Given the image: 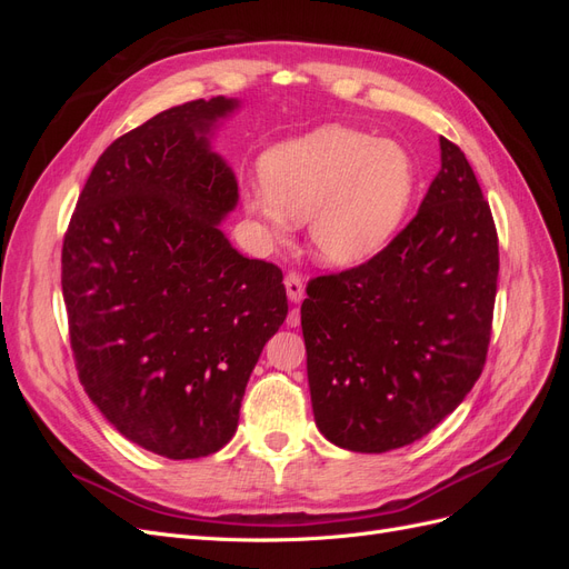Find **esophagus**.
Wrapping results in <instances>:
<instances>
[{
    "label": "esophagus",
    "mask_w": 569,
    "mask_h": 569,
    "mask_svg": "<svg viewBox=\"0 0 569 569\" xmlns=\"http://www.w3.org/2000/svg\"><path fill=\"white\" fill-rule=\"evenodd\" d=\"M284 289H287V297H289L291 303L303 301L306 289H303V280L299 278L297 272H289V274H287V278H284Z\"/></svg>",
    "instance_id": "obj_1"
}]
</instances>
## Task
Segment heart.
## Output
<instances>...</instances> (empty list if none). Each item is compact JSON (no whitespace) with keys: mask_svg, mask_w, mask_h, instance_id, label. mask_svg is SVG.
I'll list each match as a JSON object with an SVG mask.
<instances>
[{"mask_svg":"<svg viewBox=\"0 0 569 569\" xmlns=\"http://www.w3.org/2000/svg\"><path fill=\"white\" fill-rule=\"evenodd\" d=\"M263 187L244 189V209L268 242H284L291 220H308L318 261L351 268L380 253L410 209L418 168L391 140L343 126L272 147L261 163Z\"/></svg>","mask_w":569,"mask_h":569,"instance_id":"1","label":"heart"}]
</instances>
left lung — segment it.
<instances>
[{
  "label": "left lung",
  "instance_id": "1",
  "mask_svg": "<svg viewBox=\"0 0 569 569\" xmlns=\"http://www.w3.org/2000/svg\"><path fill=\"white\" fill-rule=\"evenodd\" d=\"M439 147L441 170L408 228L368 263L306 289L313 416L339 449L385 453L422 439L485 368L498 237L465 153L446 137Z\"/></svg>",
  "mask_w": 569,
  "mask_h": 569
}]
</instances>
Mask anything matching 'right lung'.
I'll return each instance as SVG.
<instances>
[{"instance_id": "add662e5", "label": "right lung", "mask_w": 569, "mask_h": 569, "mask_svg": "<svg viewBox=\"0 0 569 569\" xmlns=\"http://www.w3.org/2000/svg\"><path fill=\"white\" fill-rule=\"evenodd\" d=\"M232 97L161 111L101 153L68 226L61 287L80 382L120 435L192 460L220 451L287 318L282 270L226 232L239 189L213 149Z\"/></svg>"}]
</instances>
